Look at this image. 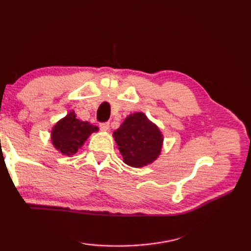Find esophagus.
<instances>
[{
  "instance_id": "1",
  "label": "esophagus",
  "mask_w": 251,
  "mask_h": 251,
  "mask_svg": "<svg viewBox=\"0 0 251 251\" xmlns=\"http://www.w3.org/2000/svg\"><path fill=\"white\" fill-rule=\"evenodd\" d=\"M100 128L103 131H107L109 129V123H101L100 125Z\"/></svg>"
}]
</instances>
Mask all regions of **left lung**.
Returning <instances> with one entry per match:
<instances>
[{"mask_svg": "<svg viewBox=\"0 0 251 251\" xmlns=\"http://www.w3.org/2000/svg\"><path fill=\"white\" fill-rule=\"evenodd\" d=\"M113 137L123 156V161L135 168L154 163L160 155L164 142L158 126L142 112L127 116L120 128L114 131Z\"/></svg>", "mask_w": 251, "mask_h": 251, "instance_id": "left-lung-1", "label": "left lung"}]
</instances>
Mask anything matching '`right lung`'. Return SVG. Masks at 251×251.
I'll return each mask as SVG.
<instances>
[{
  "label": "right lung",
  "mask_w": 251,
  "mask_h": 251,
  "mask_svg": "<svg viewBox=\"0 0 251 251\" xmlns=\"http://www.w3.org/2000/svg\"><path fill=\"white\" fill-rule=\"evenodd\" d=\"M99 127L88 122L76 118L74 110L67 114L53 126L50 131V139L56 151L64 156H72L77 152L90 135L96 133Z\"/></svg>",
  "instance_id": "obj_1"
}]
</instances>
